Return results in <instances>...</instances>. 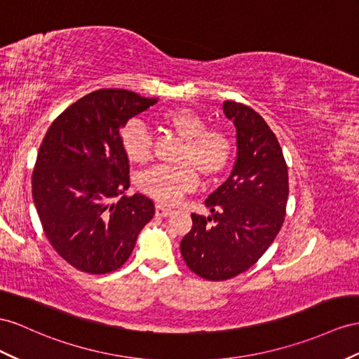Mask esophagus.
I'll return each instance as SVG.
<instances>
[{
    "mask_svg": "<svg viewBox=\"0 0 359 359\" xmlns=\"http://www.w3.org/2000/svg\"><path fill=\"white\" fill-rule=\"evenodd\" d=\"M172 212V209L165 208L162 205H156V215L158 217H168Z\"/></svg>",
    "mask_w": 359,
    "mask_h": 359,
    "instance_id": "obj_1",
    "label": "esophagus"
}]
</instances>
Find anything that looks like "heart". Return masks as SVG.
Masks as SVG:
<instances>
[{"mask_svg": "<svg viewBox=\"0 0 359 359\" xmlns=\"http://www.w3.org/2000/svg\"><path fill=\"white\" fill-rule=\"evenodd\" d=\"M161 121L176 133L183 145L179 151V167H153L137 176L136 185L142 194L163 205H174L194 191L198 177L222 174L232 159V141L224 132L208 128L205 118L191 109L170 110ZM121 149L132 163L142 165L151 156V137L140 119H132L121 132Z\"/></svg>", "mask_w": 359, "mask_h": 359, "instance_id": "1", "label": "heart"}]
</instances>
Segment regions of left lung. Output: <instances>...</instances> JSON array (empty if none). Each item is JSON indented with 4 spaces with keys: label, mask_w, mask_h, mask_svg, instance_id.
Wrapping results in <instances>:
<instances>
[{
    "label": "left lung",
    "mask_w": 359,
    "mask_h": 359,
    "mask_svg": "<svg viewBox=\"0 0 359 359\" xmlns=\"http://www.w3.org/2000/svg\"><path fill=\"white\" fill-rule=\"evenodd\" d=\"M236 128V161L231 176L208 197L210 215L192 214L180 253L191 271L226 280L249 270L274 241L288 200V168L278 137L249 106L224 101Z\"/></svg>",
    "instance_id": "1"
}]
</instances>
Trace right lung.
Returning <instances> with one entry per match:
<instances>
[{
  "mask_svg": "<svg viewBox=\"0 0 359 359\" xmlns=\"http://www.w3.org/2000/svg\"><path fill=\"white\" fill-rule=\"evenodd\" d=\"M158 103L126 89H100L54 119L32 177L36 210L53 249L89 274L118 270L154 215L142 194L114 198L130 187L121 130Z\"/></svg>",
  "mask_w": 359,
  "mask_h": 359,
  "instance_id": "obj_1",
  "label": "right lung"
}]
</instances>
